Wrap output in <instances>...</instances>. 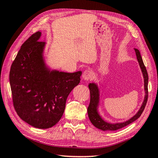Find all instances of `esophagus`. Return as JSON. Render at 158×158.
<instances>
[{"instance_id": "1", "label": "esophagus", "mask_w": 158, "mask_h": 158, "mask_svg": "<svg viewBox=\"0 0 158 158\" xmlns=\"http://www.w3.org/2000/svg\"><path fill=\"white\" fill-rule=\"evenodd\" d=\"M93 76H94V74H93V73L90 69H85L82 74L83 79L85 80V81H89V80L92 79L93 78Z\"/></svg>"}]
</instances>
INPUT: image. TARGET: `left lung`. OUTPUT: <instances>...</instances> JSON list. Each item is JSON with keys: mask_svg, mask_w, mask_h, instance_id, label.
I'll return each mask as SVG.
<instances>
[{"mask_svg": "<svg viewBox=\"0 0 158 158\" xmlns=\"http://www.w3.org/2000/svg\"><path fill=\"white\" fill-rule=\"evenodd\" d=\"M135 50L136 52V56H137V60L139 64L140 68L141 69V72H142L144 79V90H145L146 95L145 97H144L142 105H141V106L137 113L131 118L127 120V121L123 123H110L106 122L105 120L102 119V118L100 116V114L98 113V109L99 106V102H100V90H99L98 85L95 84V83H90L89 85L90 94V100L89 106L88 107V115H89V119L90 122L92 123V124L95 127L98 128V129L103 131H114L121 129V128L127 126V125L132 123V122L135 121L136 120L138 119L144 110L147 100H148V76L146 67L143 64L142 58L141 56L139 51L137 49H135Z\"/></svg>", "mask_w": 158, "mask_h": 158, "instance_id": "8db88e82", "label": "left lung"}]
</instances>
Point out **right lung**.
Instances as JSON below:
<instances>
[{
	"instance_id": "1",
	"label": "right lung",
	"mask_w": 158,
	"mask_h": 158,
	"mask_svg": "<svg viewBox=\"0 0 158 158\" xmlns=\"http://www.w3.org/2000/svg\"><path fill=\"white\" fill-rule=\"evenodd\" d=\"M41 34L36 32L21 45L10 68V84L18 116L31 126L47 129L60 121L81 72L51 70L43 57L45 42L38 41Z\"/></svg>"
}]
</instances>
